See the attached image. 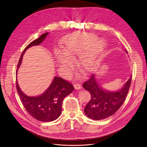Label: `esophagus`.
Returning <instances> with one entry per match:
<instances>
[{
    "instance_id": "esophagus-1",
    "label": "esophagus",
    "mask_w": 147,
    "mask_h": 147,
    "mask_svg": "<svg viewBox=\"0 0 147 147\" xmlns=\"http://www.w3.org/2000/svg\"><path fill=\"white\" fill-rule=\"evenodd\" d=\"M74 87L75 89H76V90H80L81 88V85L79 83H77V82L74 84Z\"/></svg>"
}]
</instances>
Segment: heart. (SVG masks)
I'll list each match as a JSON object with an SVG mask.
<instances>
[{"label": "heart", "mask_w": 147, "mask_h": 147, "mask_svg": "<svg viewBox=\"0 0 147 147\" xmlns=\"http://www.w3.org/2000/svg\"><path fill=\"white\" fill-rule=\"evenodd\" d=\"M96 35L88 32H76L66 36L61 43L62 53L55 52L57 63L67 75L72 69V63L69 60H74L78 56L77 66L83 73L91 71L97 64L105 43L98 40Z\"/></svg>", "instance_id": "1"}]
</instances>
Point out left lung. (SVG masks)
<instances>
[{
  "label": "left lung",
  "mask_w": 147,
  "mask_h": 147,
  "mask_svg": "<svg viewBox=\"0 0 147 147\" xmlns=\"http://www.w3.org/2000/svg\"><path fill=\"white\" fill-rule=\"evenodd\" d=\"M131 78V76L120 90L112 92L102 89L96 80L94 74H92L82 84V87L90 93L91 96L84 109L86 115L95 120L105 119L113 115L124 102L130 87Z\"/></svg>",
  "instance_id": "left-lung-1"
}]
</instances>
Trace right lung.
Instances as JSON below:
<instances>
[{
    "label": "right lung",
    "mask_w": 147,
    "mask_h": 147,
    "mask_svg": "<svg viewBox=\"0 0 147 147\" xmlns=\"http://www.w3.org/2000/svg\"><path fill=\"white\" fill-rule=\"evenodd\" d=\"M48 32L40 35L28 44L20 56L17 65L20 67L23 56L26 50L31 47L38 45L46 38ZM17 70L16 71V73ZM16 88L21 101L28 113L35 119L40 121H52L57 119L61 113L62 102L70 94L74 87L71 83L61 77H55L49 87L44 94L35 97L28 96L21 91L16 80Z\"/></svg>",
    "instance_id": "add662e5"
}]
</instances>
